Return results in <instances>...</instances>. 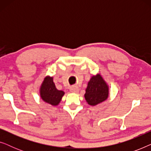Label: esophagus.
<instances>
[{
  "label": "esophagus",
  "mask_w": 151,
  "mask_h": 151,
  "mask_svg": "<svg viewBox=\"0 0 151 151\" xmlns=\"http://www.w3.org/2000/svg\"><path fill=\"white\" fill-rule=\"evenodd\" d=\"M70 91H71V92L76 93V92H78V91H79V89H78V88L77 87V86H71V87L70 88Z\"/></svg>",
  "instance_id": "1"
}]
</instances>
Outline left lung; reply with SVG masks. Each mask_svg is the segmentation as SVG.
Listing matches in <instances>:
<instances>
[{"label":"left lung","mask_w":151,"mask_h":151,"mask_svg":"<svg viewBox=\"0 0 151 151\" xmlns=\"http://www.w3.org/2000/svg\"><path fill=\"white\" fill-rule=\"evenodd\" d=\"M108 96V86L102 76L99 74L93 76L88 82L87 88L84 94L88 104L95 106L106 100Z\"/></svg>","instance_id":"obj_1"}]
</instances>
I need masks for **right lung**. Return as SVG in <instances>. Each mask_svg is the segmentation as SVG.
<instances>
[{
	"label": "right lung",
	"mask_w": 151,
	"mask_h": 151,
	"mask_svg": "<svg viewBox=\"0 0 151 151\" xmlns=\"http://www.w3.org/2000/svg\"><path fill=\"white\" fill-rule=\"evenodd\" d=\"M40 96L45 102L56 106L60 102L65 93L55 88L53 78L46 77L40 87Z\"/></svg>",
	"instance_id": "add662e5"
}]
</instances>
